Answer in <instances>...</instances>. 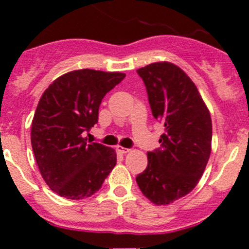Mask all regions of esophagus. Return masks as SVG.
Segmentation results:
<instances>
[{
    "instance_id": "1",
    "label": "esophagus",
    "mask_w": 249,
    "mask_h": 249,
    "mask_svg": "<svg viewBox=\"0 0 249 249\" xmlns=\"http://www.w3.org/2000/svg\"><path fill=\"white\" fill-rule=\"evenodd\" d=\"M117 150H118V152L120 153V154H126V153H129V152H130V149H127V148L122 147V145H118V147H117Z\"/></svg>"
}]
</instances>
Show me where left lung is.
<instances>
[{"label": "left lung", "instance_id": "obj_1", "mask_svg": "<svg viewBox=\"0 0 249 249\" xmlns=\"http://www.w3.org/2000/svg\"><path fill=\"white\" fill-rule=\"evenodd\" d=\"M153 117L162 123L159 149L147 153L148 166L136 177L142 194L170 205L199 183L212 150V120L196 85L177 65L153 62L137 70Z\"/></svg>", "mask_w": 249, "mask_h": 249}]
</instances>
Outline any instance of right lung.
Wrapping results in <instances>:
<instances>
[{
    "mask_svg": "<svg viewBox=\"0 0 249 249\" xmlns=\"http://www.w3.org/2000/svg\"><path fill=\"white\" fill-rule=\"evenodd\" d=\"M122 72L83 69L54 80L39 99L31 125V144L48 187L69 200L99 192L117 164V153L84 134L97 123L105 95L124 79Z\"/></svg>",
    "mask_w": 249,
    "mask_h": 249,
    "instance_id": "obj_1",
    "label": "right lung"
}]
</instances>
